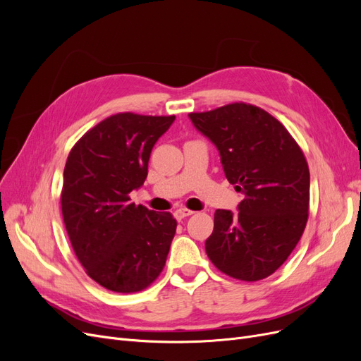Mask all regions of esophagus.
Here are the masks:
<instances>
[{
  "label": "esophagus",
  "instance_id": "34e87169",
  "mask_svg": "<svg viewBox=\"0 0 361 361\" xmlns=\"http://www.w3.org/2000/svg\"><path fill=\"white\" fill-rule=\"evenodd\" d=\"M192 214H194V211L187 209V207H180V209L176 211V218H178V220H182V218H187V216H190Z\"/></svg>",
  "mask_w": 361,
  "mask_h": 361
}]
</instances>
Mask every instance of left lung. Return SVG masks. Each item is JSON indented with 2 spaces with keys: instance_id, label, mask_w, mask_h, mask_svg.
Segmentation results:
<instances>
[{
  "instance_id": "1",
  "label": "left lung",
  "mask_w": 361,
  "mask_h": 361,
  "mask_svg": "<svg viewBox=\"0 0 361 361\" xmlns=\"http://www.w3.org/2000/svg\"><path fill=\"white\" fill-rule=\"evenodd\" d=\"M190 118L220 150L227 180L244 192L236 215L215 211L206 255L232 279H267L285 264L307 224L310 173L302 150L274 116L251 104Z\"/></svg>"
}]
</instances>
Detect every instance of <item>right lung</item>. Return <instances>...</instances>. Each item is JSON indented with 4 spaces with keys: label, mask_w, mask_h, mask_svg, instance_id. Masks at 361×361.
<instances>
[{
    "label": "right lung",
    "mask_w": 361,
    "mask_h": 361,
    "mask_svg": "<svg viewBox=\"0 0 361 361\" xmlns=\"http://www.w3.org/2000/svg\"><path fill=\"white\" fill-rule=\"evenodd\" d=\"M174 116L118 113L76 141L63 173L61 214L85 274L108 290L149 288L166 265L176 220L130 203L147 178L152 147Z\"/></svg>",
    "instance_id": "right-lung-1"
}]
</instances>
